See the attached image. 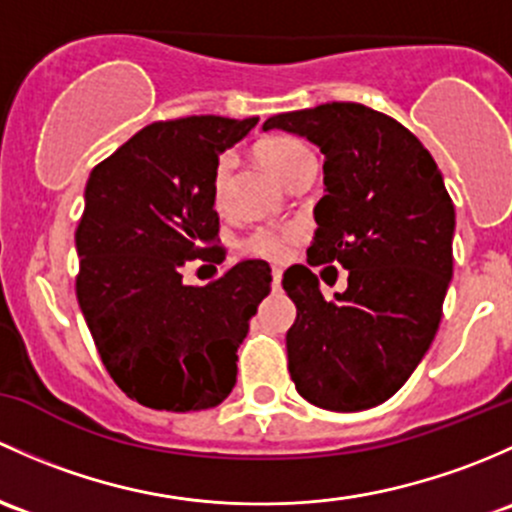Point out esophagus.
<instances>
[{
	"mask_svg": "<svg viewBox=\"0 0 512 512\" xmlns=\"http://www.w3.org/2000/svg\"><path fill=\"white\" fill-rule=\"evenodd\" d=\"M271 276H273V288H281V278H283L281 268H273Z\"/></svg>",
	"mask_w": 512,
	"mask_h": 512,
	"instance_id": "1",
	"label": "esophagus"
}]
</instances>
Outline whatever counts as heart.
<instances>
[{
	"mask_svg": "<svg viewBox=\"0 0 512 512\" xmlns=\"http://www.w3.org/2000/svg\"><path fill=\"white\" fill-rule=\"evenodd\" d=\"M256 155L268 170L276 172L281 179L291 177L303 162L315 160L310 147L291 138V135H271V138L261 140L256 147ZM231 167H234V162H231L229 155H221L217 165H214L212 202L219 212H224L226 204H229V197H226L229 192L226 189H229ZM295 236H298V229L291 224H258L239 241V249L249 256L278 263L286 261L288 254H291Z\"/></svg>",
	"mask_w": 512,
	"mask_h": 512,
	"instance_id": "obj_1",
	"label": "heart"
}]
</instances>
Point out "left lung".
I'll return each mask as SVG.
<instances>
[{
  "instance_id": "left-lung-1",
  "label": "left lung",
  "mask_w": 512,
  "mask_h": 512,
  "mask_svg": "<svg viewBox=\"0 0 512 512\" xmlns=\"http://www.w3.org/2000/svg\"><path fill=\"white\" fill-rule=\"evenodd\" d=\"M263 130L303 135L325 155L308 263L350 273L335 298L308 266L283 273L295 389L330 412L377 407L412 377L444 313L456 224L444 179L414 133L362 103L273 115Z\"/></svg>"
}]
</instances>
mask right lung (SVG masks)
<instances>
[{
    "mask_svg": "<svg viewBox=\"0 0 512 512\" xmlns=\"http://www.w3.org/2000/svg\"><path fill=\"white\" fill-rule=\"evenodd\" d=\"M258 118L160 120L93 167L76 229V295L113 382L142 407L202 412L236 384V350L271 291L266 261H241L207 286L184 268L217 266L219 152Z\"/></svg>",
    "mask_w": 512,
    "mask_h": 512,
    "instance_id": "obj_1",
    "label": "right lung"
}]
</instances>
